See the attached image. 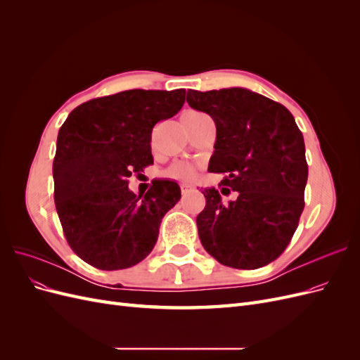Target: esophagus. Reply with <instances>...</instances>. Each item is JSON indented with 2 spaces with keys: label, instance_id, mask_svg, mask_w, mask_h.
<instances>
[{
  "label": "esophagus",
  "instance_id": "34e87169",
  "mask_svg": "<svg viewBox=\"0 0 360 360\" xmlns=\"http://www.w3.org/2000/svg\"><path fill=\"white\" fill-rule=\"evenodd\" d=\"M191 192V188L189 186H181V195L183 197H186V195Z\"/></svg>",
  "mask_w": 360,
  "mask_h": 360
}]
</instances>
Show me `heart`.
I'll return each instance as SVG.
<instances>
[{"label":"heart","instance_id":"obj_1","mask_svg":"<svg viewBox=\"0 0 360 360\" xmlns=\"http://www.w3.org/2000/svg\"><path fill=\"white\" fill-rule=\"evenodd\" d=\"M195 114H200V112H188L186 115H195ZM167 176L172 180H179L183 183L192 181L195 179V176H197V167L191 165V163L177 162L168 169Z\"/></svg>","mask_w":360,"mask_h":360}]
</instances>
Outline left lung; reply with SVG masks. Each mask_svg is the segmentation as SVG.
Here are the masks:
<instances>
[{
    "label": "left lung",
    "instance_id": "obj_1",
    "mask_svg": "<svg viewBox=\"0 0 360 360\" xmlns=\"http://www.w3.org/2000/svg\"><path fill=\"white\" fill-rule=\"evenodd\" d=\"M191 108L216 124L209 169L224 174L222 201L204 189L197 216L204 249L221 264L254 270L275 261L299 225L304 207L308 163L303 135L284 105L246 89L189 90Z\"/></svg>",
    "mask_w": 360,
    "mask_h": 360
}]
</instances>
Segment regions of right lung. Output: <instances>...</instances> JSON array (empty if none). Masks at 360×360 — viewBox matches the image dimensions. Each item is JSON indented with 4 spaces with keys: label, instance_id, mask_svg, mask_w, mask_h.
<instances>
[{
    "label": "right lung",
    "instance_id": "1",
    "mask_svg": "<svg viewBox=\"0 0 360 360\" xmlns=\"http://www.w3.org/2000/svg\"><path fill=\"white\" fill-rule=\"evenodd\" d=\"M184 90H127L79 105L63 123L53 158V200L73 252L101 270L127 269L155 248L162 217L181 197L155 180L143 198L132 174L153 163L151 132L176 115Z\"/></svg>",
    "mask_w": 360,
    "mask_h": 360
}]
</instances>
